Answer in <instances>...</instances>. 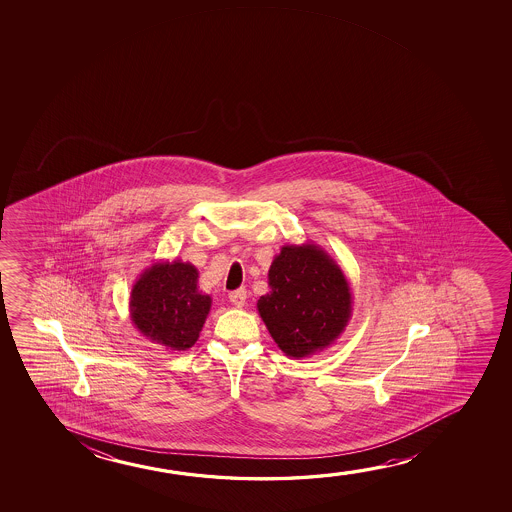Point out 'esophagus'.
<instances>
[{"label": "esophagus", "mask_w": 512, "mask_h": 512, "mask_svg": "<svg viewBox=\"0 0 512 512\" xmlns=\"http://www.w3.org/2000/svg\"><path fill=\"white\" fill-rule=\"evenodd\" d=\"M229 301H231L232 306H236V308H243L246 302L245 288H238V290L231 292V294H229Z\"/></svg>", "instance_id": "34e87169"}]
</instances>
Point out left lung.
<instances>
[{
	"instance_id": "left-lung-1",
	"label": "left lung",
	"mask_w": 512,
	"mask_h": 512,
	"mask_svg": "<svg viewBox=\"0 0 512 512\" xmlns=\"http://www.w3.org/2000/svg\"><path fill=\"white\" fill-rule=\"evenodd\" d=\"M267 283L271 290L260 297L257 309L287 357L299 360L327 350L350 322V283L322 246H281Z\"/></svg>"
}]
</instances>
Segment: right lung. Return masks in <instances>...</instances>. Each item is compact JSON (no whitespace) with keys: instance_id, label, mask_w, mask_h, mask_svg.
<instances>
[{"instance_id":"obj_1","label":"right lung","mask_w":512,"mask_h":512,"mask_svg":"<svg viewBox=\"0 0 512 512\" xmlns=\"http://www.w3.org/2000/svg\"><path fill=\"white\" fill-rule=\"evenodd\" d=\"M199 271L180 259L159 260L145 269L129 295V316L148 341L168 351L194 346L211 309L197 288Z\"/></svg>"}]
</instances>
